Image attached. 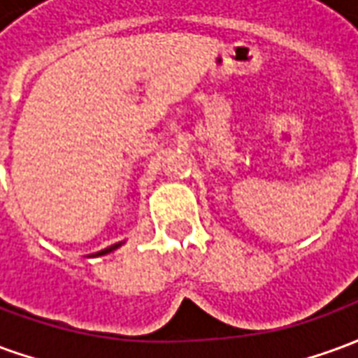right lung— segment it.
Wrapping results in <instances>:
<instances>
[{"instance_id": "obj_1", "label": "right lung", "mask_w": 358, "mask_h": 358, "mask_svg": "<svg viewBox=\"0 0 358 358\" xmlns=\"http://www.w3.org/2000/svg\"><path fill=\"white\" fill-rule=\"evenodd\" d=\"M122 243H115V245H110V248L107 249H103V251H99V253H95V257H99V255H107V253H110V251H115L117 248H120Z\"/></svg>"}]
</instances>
